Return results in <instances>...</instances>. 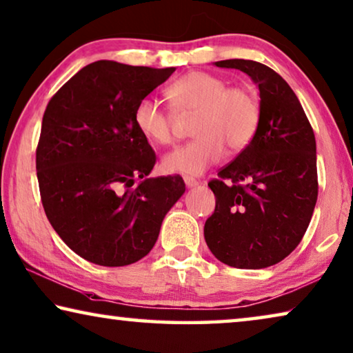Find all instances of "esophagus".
<instances>
[{
	"label": "esophagus",
	"instance_id": "esophagus-1",
	"mask_svg": "<svg viewBox=\"0 0 353 353\" xmlns=\"http://www.w3.org/2000/svg\"><path fill=\"white\" fill-rule=\"evenodd\" d=\"M183 182H185V185L188 187V188H194V187H198L199 185V181H196V179H193V177H188V176H185L183 177Z\"/></svg>",
	"mask_w": 353,
	"mask_h": 353
}]
</instances>
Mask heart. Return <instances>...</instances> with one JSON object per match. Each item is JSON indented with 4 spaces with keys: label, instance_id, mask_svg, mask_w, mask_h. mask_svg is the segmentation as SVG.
<instances>
[{
    "label": "heart",
    "instance_id": "1",
    "mask_svg": "<svg viewBox=\"0 0 353 353\" xmlns=\"http://www.w3.org/2000/svg\"><path fill=\"white\" fill-rule=\"evenodd\" d=\"M166 97L179 116L196 113L193 135L196 137L163 157L161 166L171 174L196 177L225 155L250 146L261 122L257 99L245 88H228L221 77L207 72H190L166 89ZM174 114L161 108L157 100L144 97L133 111V124L154 144L172 141Z\"/></svg>",
    "mask_w": 353,
    "mask_h": 353
}]
</instances>
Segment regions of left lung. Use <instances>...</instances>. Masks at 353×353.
Masks as SVG:
<instances>
[{
  "mask_svg": "<svg viewBox=\"0 0 353 353\" xmlns=\"http://www.w3.org/2000/svg\"><path fill=\"white\" fill-rule=\"evenodd\" d=\"M215 65L253 80L261 122L250 146L209 182L216 204L204 239L223 264L265 268L297 248L311 221L317 201L314 132L295 92L270 67L250 59Z\"/></svg>",
  "mask_w": 353,
  "mask_h": 353,
  "instance_id": "obj_1",
  "label": "left lung"
}]
</instances>
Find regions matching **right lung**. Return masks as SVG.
I'll list each match as a JSON object with an SVG mask.
<instances>
[{
  "label": "right lung",
  "instance_id": "obj_1",
  "mask_svg": "<svg viewBox=\"0 0 353 353\" xmlns=\"http://www.w3.org/2000/svg\"><path fill=\"white\" fill-rule=\"evenodd\" d=\"M174 70L96 61L47 105L36 150L42 204L67 247L92 264L143 259L185 193L181 176L148 179L155 154L133 124L137 103Z\"/></svg>",
  "mask_w": 353,
  "mask_h": 353
}]
</instances>
